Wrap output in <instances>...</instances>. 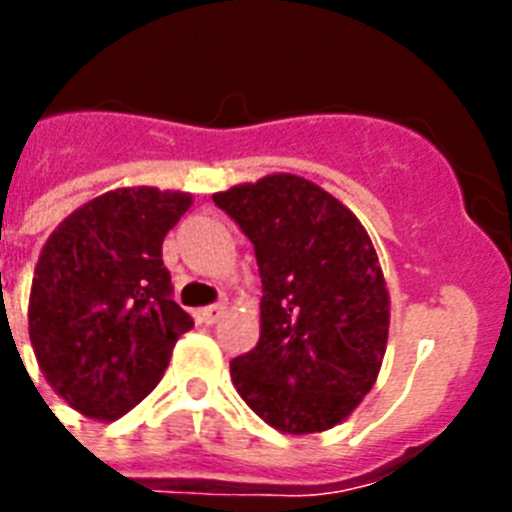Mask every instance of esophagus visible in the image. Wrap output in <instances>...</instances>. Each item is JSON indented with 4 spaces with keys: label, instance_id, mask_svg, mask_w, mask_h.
I'll return each mask as SVG.
<instances>
[{
    "label": "esophagus",
    "instance_id": "obj_1",
    "mask_svg": "<svg viewBox=\"0 0 512 512\" xmlns=\"http://www.w3.org/2000/svg\"><path fill=\"white\" fill-rule=\"evenodd\" d=\"M199 316H201V321H204V324H217V321H220L225 316V305L223 303L207 305V308H204V311H201Z\"/></svg>",
    "mask_w": 512,
    "mask_h": 512
}]
</instances>
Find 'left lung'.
<instances>
[{"mask_svg":"<svg viewBox=\"0 0 512 512\" xmlns=\"http://www.w3.org/2000/svg\"><path fill=\"white\" fill-rule=\"evenodd\" d=\"M252 241L263 281L260 340L233 385L284 433L335 428L372 390L388 342V289L364 225L297 175L212 196Z\"/></svg>","mask_w":512,"mask_h":512,"instance_id":"obj_1","label":"left lung"}]
</instances>
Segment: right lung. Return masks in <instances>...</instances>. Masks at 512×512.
Instances as JSON below:
<instances>
[{"mask_svg": "<svg viewBox=\"0 0 512 512\" xmlns=\"http://www.w3.org/2000/svg\"><path fill=\"white\" fill-rule=\"evenodd\" d=\"M188 207V193L119 188L76 209L44 244L28 335L47 382L87 417L116 420L140 404L193 327L162 260Z\"/></svg>", "mask_w": 512, "mask_h": 512, "instance_id": "1", "label": "right lung"}]
</instances>
